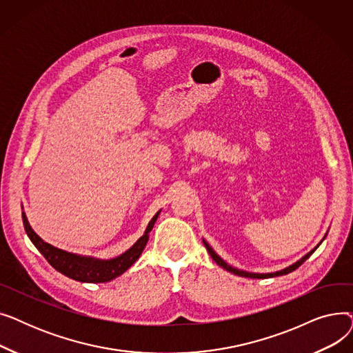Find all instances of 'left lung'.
<instances>
[{
    "mask_svg": "<svg viewBox=\"0 0 353 353\" xmlns=\"http://www.w3.org/2000/svg\"><path fill=\"white\" fill-rule=\"evenodd\" d=\"M203 243H205V246H206V249H208V252H209V254L212 256V259L213 261L220 266V268H223V269H226L228 272H230V273H233V274H237V276H242V277H252V279H268V277H274V276H282V274H288V273H290V272H293V270H296L298 269L306 259L318 249V246L314 248L313 250H310L307 254H305L301 261H298L296 263H293L292 266H289V268H286V269H283V270H279V272H274V273H249V272H243V270H239V269H234V268H232L230 265H228L223 259H221L220 256H217L216 254V252L209 246V243L206 242V240H203Z\"/></svg>",
    "mask_w": 353,
    "mask_h": 353,
    "instance_id": "8db88e82",
    "label": "left lung"
}]
</instances>
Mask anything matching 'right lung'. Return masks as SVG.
Listing matches in <instances>:
<instances>
[{
    "label": "right lung",
    "mask_w": 353,
    "mask_h": 353,
    "mask_svg": "<svg viewBox=\"0 0 353 353\" xmlns=\"http://www.w3.org/2000/svg\"><path fill=\"white\" fill-rule=\"evenodd\" d=\"M159 214H160V210L150 220V223H148L144 234L132 248H130L127 252H124L123 254L114 259H110V261H100V259H94V257L74 254V253H68L65 250L51 246L50 243L44 242V240L31 229L24 212H23V223L34 246L39 249V252L47 259V262L55 270H59L64 276L70 277V279L79 281V282L104 283V282L113 281L117 276L123 274L140 257V254L143 253L148 242V233L152 232Z\"/></svg>",
    "instance_id": "1"
}]
</instances>
